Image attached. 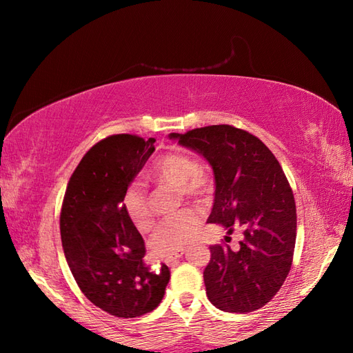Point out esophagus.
Wrapping results in <instances>:
<instances>
[{
	"label": "esophagus",
	"instance_id": "34e87169",
	"mask_svg": "<svg viewBox=\"0 0 353 353\" xmlns=\"http://www.w3.org/2000/svg\"><path fill=\"white\" fill-rule=\"evenodd\" d=\"M185 252H186L185 249H179V250H176V252H172V253L167 254V256H163V261L167 262V264H170V265H171L172 262H176L179 258H182Z\"/></svg>",
	"mask_w": 353,
	"mask_h": 353
}]
</instances>
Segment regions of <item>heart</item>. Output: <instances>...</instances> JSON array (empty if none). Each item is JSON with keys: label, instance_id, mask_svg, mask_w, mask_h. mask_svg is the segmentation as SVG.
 Masks as SVG:
<instances>
[{"label": "heart", "instance_id": "obj_1", "mask_svg": "<svg viewBox=\"0 0 353 353\" xmlns=\"http://www.w3.org/2000/svg\"><path fill=\"white\" fill-rule=\"evenodd\" d=\"M150 177L157 182L181 186L182 192L188 197H203L211 191V181L201 174L199 161L190 153L171 152L163 154L154 162ZM123 206L127 219L138 230H147L152 226L148 194L141 182H132L127 186ZM200 221L201 214L194 208L165 216L150 236V249L159 256L182 249L196 234Z\"/></svg>", "mask_w": 353, "mask_h": 353}]
</instances>
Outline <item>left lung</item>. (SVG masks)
<instances>
[{"label": "left lung", "mask_w": 353, "mask_h": 353, "mask_svg": "<svg viewBox=\"0 0 353 353\" xmlns=\"http://www.w3.org/2000/svg\"><path fill=\"white\" fill-rule=\"evenodd\" d=\"M170 139L209 162L215 197L208 223L230 235L241 228L239 249L211 245L203 272L211 303L226 312H252L268 303L288 276L296 244V203L282 167L249 132L220 124L170 133ZM229 239V236H226Z\"/></svg>", "instance_id": "1"}]
</instances>
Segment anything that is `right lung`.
<instances>
[{
    "label": "right lung",
    "instance_id": "obj_1",
    "mask_svg": "<svg viewBox=\"0 0 353 353\" xmlns=\"http://www.w3.org/2000/svg\"><path fill=\"white\" fill-rule=\"evenodd\" d=\"M154 142L134 134L97 142L72 172L62 205V245L74 279L95 306L121 319L153 311L170 281L165 264L157 273L144 264V239L123 206Z\"/></svg>",
    "mask_w": 353,
    "mask_h": 353
}]
</instances>
